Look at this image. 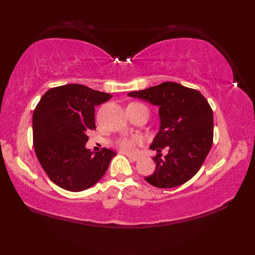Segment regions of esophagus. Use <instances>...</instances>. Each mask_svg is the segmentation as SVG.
<instances>
[{"label":"esophagus","instance_id":"1","mask_svg":"<svg viewBox=\"0 0 255 255\" xmlns=\"http://www.w3.org/2000/svg\"><path fill=\"white\" fill-rule=\"evenodd\" d=\"M126 155L128 157V159H129V160H132V161H137L138 159H139V157H138V156L130 155V154H126Z\"/></svg>","mask_w":255,"mask_h":255}]
</instances>
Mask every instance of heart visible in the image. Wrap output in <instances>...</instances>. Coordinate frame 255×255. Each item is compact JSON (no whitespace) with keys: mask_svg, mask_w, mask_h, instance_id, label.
<instances>
[{"mask_svg":"<svg viewBox=\"0 0 255 255\" xmlns=\"http://www.w3.org/2000/svg\"><path fill=\"white\" fill-rule=\"evenodd\" d=\"M133 105H141V104L133 103ZM139 143H141V138L139 136L120 138V139L117 141L118 148L126 153H133L136 150V145Z\"/></svg>","mask_w":255,"mask_h":255,"instance_id":"obj_1","label":"heart"}]
</instances>
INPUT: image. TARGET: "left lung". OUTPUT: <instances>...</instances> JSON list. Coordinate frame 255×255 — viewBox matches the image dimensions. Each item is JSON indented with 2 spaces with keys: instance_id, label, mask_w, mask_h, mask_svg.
Masks as SVG:
<instances>
[{
  "instance_id": "1",
  "label": "left lung",
  "mask_w": 255,
  "mask_h": 255,
  "mask_svg": "<svg viewBox=\"0 0 255 255\" xmlns=\"http://www.w3.org/2000/svg\"><path fill=\"white\" fill-rule=\"evenodd\" d=\"M138 98L158 106L159 130L150 149L155 171L144 180L158 188H173L186 183L201 168L213 144V111L201 92L181 84L165 82L144 90L133 91ZM168 146V154L161 149Z\"/></svg>"
}]
</instances>
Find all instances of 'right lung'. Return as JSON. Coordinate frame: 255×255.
I'll return each mask as SVG.
<instances>
[{"label":"right lung","instance_id":"add662e5","mask_svg":"<svg viewBox=\"0 0 255 255\" xmlns=\"http://www.w3.org/2000/svg\"><path fill=\"white\" fill-rule=\"evenodd\" d=\"M110 94L80 84L49 89L33 114V141L38 160L50 180L69 191H82L102 179L113 150L86 149L88 133L96 128L95 106Z\"/></svg>","mask_w":255,"mask_h":255}]
</instances>
